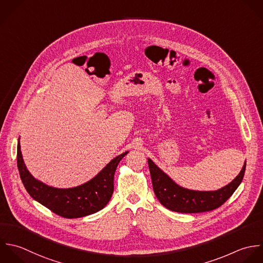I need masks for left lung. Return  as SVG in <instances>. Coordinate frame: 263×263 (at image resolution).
Segmentation results:
<instances>
[{"mask_svg": "<svg viewBox=\"0 0 263 263\" xmlns=\"http://www.w3.org/2000/svg\"><path fill=\"white\" fill-rule=\"evenodd\" d=\"M147 162L156 197L164 207L179 213L207 212L220 207L239 187L246 170L245 162L241 172L231 183L217 191L202 192L178 185L151 159Z\"/></svg>", "mask_w": 263, "mask_h": 263, "instance_id": "1", "label": "left lung"}]
</instances>
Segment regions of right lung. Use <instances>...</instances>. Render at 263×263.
<instances>
[{"mask_svg":"<svg viewBox=\"0 0 263 263\" xmlns=\"http://www.w3.org/2000/svg\"><path fill=\"white\" fill-rule=\"evenodd\" d=\"M128 154L114 158L91 180L70 189L49 186L35 179L27 170L17 144V167L21 181L29 196L53 213L64 218H80L103 209L114 193V177L120 161Z\"/></svg>","mask_w":263,"mask_h":263,"instance_id":"1","label":"right lung"}]
</instances>
